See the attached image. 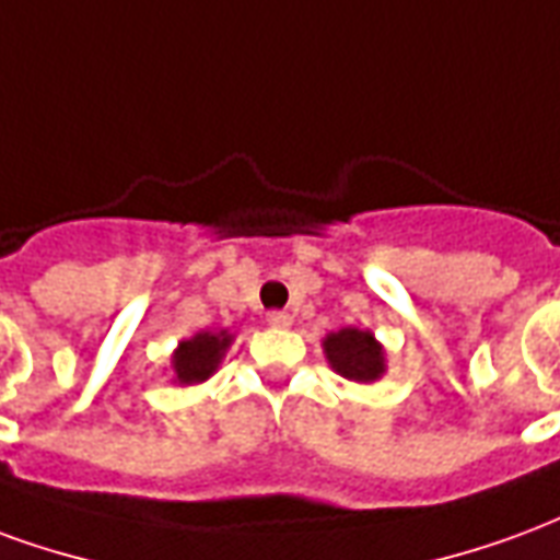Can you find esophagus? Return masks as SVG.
Instances as JSON below:
<instances>
[{
  "instance_id": "34e87169",
  "label": "esophagus",
  "mask_w": 560,
  "mask_h": 560,
  "mask_svg": "<svg viewBox=\"0 0 560 560\" xmlns=\"http://www.w3.org/2000/svg\"><path fill=\"white\" fill-rule=\"evenodd\" d=\"M267 324L276 329H288L293 324V317L288 312H269L267 315Z\"/></svg>"
}]
</instances>
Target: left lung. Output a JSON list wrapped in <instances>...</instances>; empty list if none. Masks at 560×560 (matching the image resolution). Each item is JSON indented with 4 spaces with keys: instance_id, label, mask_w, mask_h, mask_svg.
Returning a JSON list of instances; mask_svg holds the SVG:
<instances>
[{
    "instance_id": "8db88e82",
    "label": "left lung",
    "mask_w": 560,
    "mask_h": 560,
    "mask_svg": "<svg viewBox=\"0 0 560 560\" xmlns=\"http://www.w3.org/2000/svg\"><path fill=\"white\" fill-rule=\"evenodd\" d=\"M324 353L332 372L357 384H372L387 372V353L369 329L345 327L339 332H329L324 339Z\"/></svg>"
}]
</instances>
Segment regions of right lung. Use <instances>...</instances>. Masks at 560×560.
<instances>
[{
  "mask_svg": "<svg viewBox=\"0 0 560 560\" xmlns=\"http://www.w3.org/2000/svg\"><path fill=\"white\" fill-rule=\"evenodd\" d=\"M233 336L228 329H219V332H197L191 339L179 341V348L173 351V381L176 384H200L207 381L209 375H215V369L221 365V357L231 348Z\"/></svg>",
  "mask_w": 560,
  "mask_h": 560,
  "instance_id": "obj_1",
  "label": "right lung"
}]
</instances>
